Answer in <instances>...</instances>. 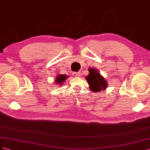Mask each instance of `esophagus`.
I'll return each instance as SVG.
<instances>
[{"instance_id":"34e87169","label":"esophagus","mask_w":150,"mask_h":150,"mask_svg":"<svg viewBox=\"0 0 150 150\" xmlns=\"http://www.w3.org/2000/svg\"><path fill=\"white\" fill-rule=\"evenodd\" d=\"M73 75L75 76H80L81 75V73L80 71L74 72V73H73Z\"/></svg>"}]
</instances>
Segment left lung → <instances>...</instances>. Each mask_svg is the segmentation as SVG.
Masks as SVG:
<instances>
[{
	"label": "left lung",
	"instance_id": "left-lung-1",
	"mask_svg": "<svg viewBox=\"0 0 150 150\" xmlns=\"http://www.w3.org/2000/svg\"><path fill=\"white\" fill-rule=\"evenodd\" d=\"M89 74L86 79L89 85L90 89L93 92H100L104 91L108 86V82L97 70L89 68Z\"/></svg>",
	"mask_w": 150,
	"mask_h": 150
}]
</instances>
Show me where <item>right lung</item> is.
Masks as SVG:
<instances>
[{"label": "right lung", "instance_id": "add662e5", "mask_svg": "<svg viewBox=\"0 0 150 150\" xmlns=\"http://www.w3.org/2000/svg\"><path fill=\"white\" fill-rule=\"evenodd\" d=\"M67 78L68 76L65 75H59L55 79V83H57V85H62Z\"/></svg>", "mask_w": 150, "mask_h": 150}]
</instances>
